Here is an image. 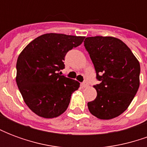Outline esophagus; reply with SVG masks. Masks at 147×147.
<instances>
[{"label": "esophagus", "instance_id": "1", "mask_svg": "<svg viewBox=\"0 0 147 147\" xmlns=\"http://www.w3.org/2000/svg\"><path fill=\"white\" fill-rule=\"evenodd\" d=\"M81 86H83V87H84V88H86V87L88 86V83H87L86 81H84V82L81 84Z\"/></svg>", "mask_w": 147, "mask_h": 147}]
</instances>
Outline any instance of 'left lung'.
Segmentation results:
<instances>
[{"mask_svg":"<svg viewBox=\"0 0 147 147\" xmlns=\"http://www.w3.org/2000/svg\"><path fill=\"white\" fill-rule=\"evenodd\" d=\"M84 45L101 83L94 87L96 98L87 103L101 120L120 116L128 108L139 87L140 64L127 45L114 37L86 38Z\"/></svg>","mask_w":147,"mask_h":147,"instance_id":"left-lung-1","label":"left lung"}]
</instances>
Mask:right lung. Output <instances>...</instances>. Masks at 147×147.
<instances>
[{"label": "right lung", "instance_id": "right-lung-1", "mask_svg": "<svg viewBox=\"0 0 147 147\" xmlns=\"http://www.w3.org/2000/svg\"><path fill=\"white\" fill-rule=\"evenodd\" d=\"M85 37L49 33L30 42L19 55L16 83L24 102L44 118L59 117L67 109L76 80L61 76L67 52L82 44Z\"/></svg>", "mask_w": 147, "mask_h": 147}]
</instances>
